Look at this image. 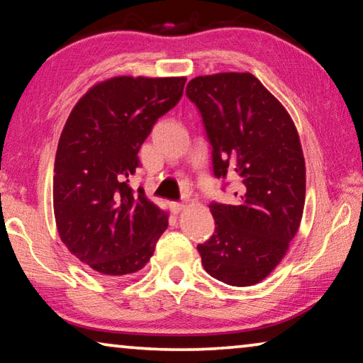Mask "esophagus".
I'll list each match as a JSON object with an SVG mask.
<instances>
[{
	"mask_svg": "<svg viewBox=\"0 0 363 363\" xmlns=\"http://www.w3.org/2000/svg\"><path fill=\"white\" fill-rule=\"evenodd\" d=\"M184 208H186V206H184V203H176V201H174V203H171V210H173L174 214L181 213V211L184 210Z\"/></svg>",
	"mask_w": 363,
	"mask_h": 363,
	"instance_id": "1",
	"label": "esophagus"
}]
</instances>
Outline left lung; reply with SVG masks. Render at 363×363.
<instances>
[{
    "instance_id": "left-lung-1",
    "label": "left lung",
    "mask_w": 363,
    "mask_h": 363,
    "mask_svg": "<svg viewBox=\"0 0 363 363\" xmlns=\"http://www.w3.org/2000/svg\"><path fill=\"white\" fill-rule=\"evenodd\" d=\"M186 93L203 120L214 176L238 181L235 205L210 203L216 230L196 247L201 264L227 285L259 284L284 259L303 218L306 164L296 126L248 72L196 77Z\"/></svg>"
}]
</instances>
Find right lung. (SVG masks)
I'll return each instance as SVG.
<instances>
[{"mask_svg": "<svg viewBox=\"0 0 363 363\" xmlns=\"http://www.w3.org/2000/svg\"><path fill=\"white\" fill-rule=\"evenodd\" d=\"M186 77H115L94 84L67 118L54 162L60 240L94 272L118 279L143 269L168 213L133 192L138 152L160 116L181 101Z\"/></svg>", "mask_w": 363, "mask_h": 363, "instance_id": "add662e5", "label": "right lung"}]
</instances>
